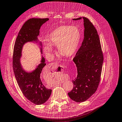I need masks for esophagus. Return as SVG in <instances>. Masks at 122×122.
Segmentation results:
<instances>
[{
    "label": "esophagus",
    "mask_w": 122,
    "mask_h": 122,
    "mask_svg": "<svg viewBox=\"0 0 122 122\" xmlns=\"http://www.w3.org/2000/svg\"><path fill=\"white\" fill-rule=\"evenodd\" d=\"M51 66H52L53 67H54L55 68H56H56H57L59 66V64L58 63H57V62H54V63H52L51 64Z\"/></svg>",
    "instance_id": "34e87169"
}]
</instances>
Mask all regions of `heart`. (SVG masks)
I'll return each instance as SVG.
<instances>
[{
	"label": "heart",
	"instance_id": "heart-1",
	"mask_svg": "<svg viewBox=\"0 0 122 122\" xmlns=\"http://www.w3.org/2000/svg\"><path fill=\"white\" fill-rule=\"evenodd\" d=\"M81 33L76 26L64 25L56 28L49 34L47 41L51 46H57L58 51L60 54L70 57L74 55L78 47ZM52 48L49 46L44 47V52L47 56L52 54Z\"/></svg>",
	"mask_w": 122,
	"mask_h": 122
}]
</instances>
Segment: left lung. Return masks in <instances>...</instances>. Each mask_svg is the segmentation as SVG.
I'll list each match as a JSON object with an SVG mask.
<instances>
[{
    "instance_id": "8db88e82",
    "label": "left lung",
    "mask_w": 122,
    "mask_h": 122,
    "mask_svg": "<svg viewBox=\"0 0 122 122\" xmlns=\"http://www.w3.org/2000/svg\"><path fill=\"white\" fill-rule=\"evenodd\" d=\"M82 18L85 27L84 39L73 59L78 74L72 80L73 90L68 93L70 98L77 102L86 101L96 91L101 80L104 60L97 31L88 18Z\"/></svg>"
}]
</instances>
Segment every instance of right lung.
Masks as SVG:
<instances>
[{
  "label": "right lung",
  "mask_w": 122,
  "mask_h": 122,
  "mask_svg": "<svg viewBox=\"0 0 122 122\" xmlns=\"http://www.w3.org/2000/svg\"><path fill=\"white\" fill-rule=\"evenodd\" d=\"M46 18H30L24 24L15 40L13 54V69L18 86L25 97L36 105L45 103L51 94V90L44 86L40 78L43 68L46 64L42 57L41 63L35 71L27 73L21 68L20 58L23 46L25 43L37 40L40 29L42 25L48 20Z\"/></svg>",
  "instance_id": "1"
}]
</instances>
